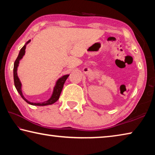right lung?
Returning <instances> with one entry per match:
<instances>
[{
	"label": "right lung",
	"instance_id": "obj_1",
	"mask_svg": "<svg viewBox=\"0 0 155 155\" xmlns=\"http://www.w3.org/2000/svg\"><path fill=\"white\" fill-rule=\"evenodd\" d=\"M31 40H28L27 43L25 44V45L22 47V48L20 49V51L19 52V54L17 57V59H15V61L14 62V85L15 87L16 88V90L18 91V92L20 94V95L21 97L25 100V101L27 102V103L31 104V105H36V106H46V105H49V104H52L55 103L58 99L59 98L60 94H61V92L62 91L63 87H64V85L65 83V81H66L68 77H69V74L67 75H64L61 78H60L58 79V81H57L56 85L54 87V90H53V93H52V95L51 97V98L48 99L47 101L43 102V103H31L30 101H27L26 99L24 96L22 95V90H21V86H22V84L20 83V81L19 79V78L18 77L17 74V68L18 66V64H19V61L22 58V57L24 56V54L25 53V49H26V46L28 43L30 42Z\"/></svg>",
	"mask_w": 155,
	"mask_h": 155
}]
</instances>
